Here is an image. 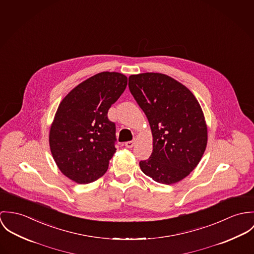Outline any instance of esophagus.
Masks as SVG:
<instances>
[{"instance_id":"1","label":"esophagus","mask_w":254,"mask_h":254,"mask_svg":"<svg viewBox=\"0 0 254 254\" xmlns=\"http://www.w3.org/2000/svg\"><path fill=\"white\" fill-rule=\"evenodd\" d=\"M134 144H135V141L132 140V141H127V142H126V147L127 148H132L133 146H134Z\"/></svg>"}]
</instances>
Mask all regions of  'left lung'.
<instances>
[{"label":"left lung","mask_w":254,"mask_h":254,"mask_svg":"<svg viewBox=\"0 0 254 254\" xmlns=\"http://www.w3.org/2000/svg\"><path fill=\"white\" fill-rule=\"evenodd\" d=\"M128 87L153 135V152L140 161L141 170L167 185L182 180L197 167L207 142L204 117L196 97L185 85L160 73L131 75Z\"/></svg>","instance_id":"8db88e82"}]
</instances>
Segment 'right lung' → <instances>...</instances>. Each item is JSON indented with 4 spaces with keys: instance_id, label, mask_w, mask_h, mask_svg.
I'll list each match as a JSON object with an SVG mask.
<instances>
[{
    "instance_id": "1",
    "label": "right lung",
    "mask_w": 254,
    "mask_h": 254,
    "mask_svg": "<svg viewBox=\"0 0 254 254\" xmlns=\"http://www.w3.org/2000/svg\"><path fill=\"white\" fill-rule=\"evenodd\" d=\"M127 85L117 72L96 74L72 89L58 106L50 147L60 171L86 184L101 177L116 152V125L108 110Z\"/></svg>"
}]
</instances>
